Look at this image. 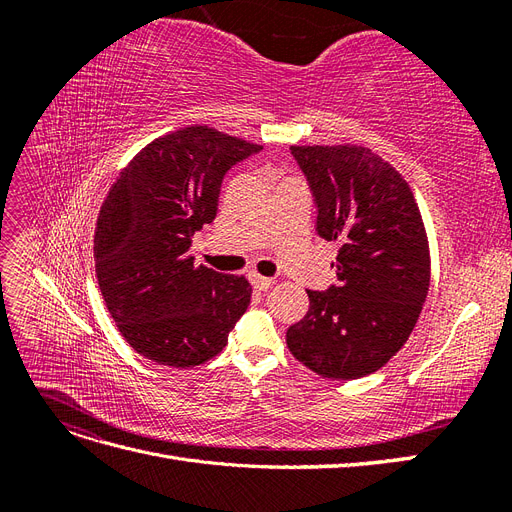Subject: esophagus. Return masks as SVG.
<instances>
[{
    "label": "esophagus",
    "mask_w": 512,
    "mask_h": 512,
    "mask_svg": "<svg viewBox=\"0 0 512 512\" xmlns=\"http://www.w3.org/2000/svg\"><path fill=\"white\" fill-rule=\"evenodd\" d=\"M250 282H252V286L256 288V290H269L273 284H275V280L273 277H265V275H258V273H250Z\"/></svg>",
    "instance_id": "1"
}]
</instances>
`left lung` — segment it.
Instances as JSON below:
<instances>
[{
	"mask_svg": "<svg viewBox=\"0 0 512 512\" xmlns=\"http://www.w3.org/2000/svg\"><path fill=\"white\" fill-rule=\"evenodd\" d=\"M314 192L322 239L337 243V284L307 290L288 350L322 378L374 374L408 342L429 290L431 258L408 181L361 145H292Z\"/></svg>",
	"mask_w": 512,
	"mask_h": 512,
	"instance_id": "8db88e82",
	"label": "left lung"
}]
</instances>
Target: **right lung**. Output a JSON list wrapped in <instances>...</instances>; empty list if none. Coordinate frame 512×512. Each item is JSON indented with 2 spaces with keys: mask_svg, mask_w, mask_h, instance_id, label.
<instances>
[{
  "mask_svg": "<svg viewBox=\"0 0 512 512\" xmlns=\"http://www.w3.org/2000/svg\"><path fill=\"white\" fill-rule=\"evenodd\" d=\"M262 145L190 126L143 147L100 207L94 258L98 286L119 333L145 359L196 367L218 356L245 314L243 275L194 265V232L218 213L222 179Z\"/></svg>",
  "mask_w": 512,
  "mask_h": 512,
  "instance_id": "right-lung-1",
  "label": "right lung"
}]
</instances>
